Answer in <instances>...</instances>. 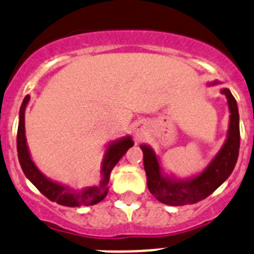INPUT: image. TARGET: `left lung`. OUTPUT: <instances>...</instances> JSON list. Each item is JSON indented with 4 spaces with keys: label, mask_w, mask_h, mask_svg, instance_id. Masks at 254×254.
Segmentation results:
<instances>
[{
    "label": "left lung",
    "mask_w": 254,
    "mask_h": 254,
    "mask_svg": "<svg viewBox=\"0 0 254 254\" xmlns=\"http://www.w3.org/2000/svg\"><path fill=\"white\" fill-rule=\"evenodd\" d=\"M219 84L214 81L211 85ZM227 97L229 108V126L224 143L213 157L208 166L191 178H176L174 174H166L161 166L160 156L148 145H141L143 152V166L147 176V186L156 199L171 206L195 204L205 199L219 188L230 176L238 160L241 133H239L238 106L233 94L228 88L220 89Z\"/></svg>",
    "instance_id": "1"
}]
</instances>
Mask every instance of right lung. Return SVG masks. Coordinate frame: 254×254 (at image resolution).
I'll return each instance as SVG.
<instances>
[{
    "mask_svg": "<svg viewBox=\"0 0 254 254\" xmlns=\"http://www.w3.org/2000/svg\"><path fill=\"white\" fill-rule=\"evenodd\" d=\"M30 97L26 95L21 104L20 115H18V128H17V155L21 169L25 176L34 184L37 190L45 195L49 200L55 201L64 206H88L99 203L106 197L108 192L109 175L113 167L122 159V156L127 152L129 147L133 146L131 136H125L112 141L107 145L101 167V181L92 186H85L83 189H73L71 186L51 180L48 176L41 173L39 167L32 161L30 155L29 146H27L26 136H25V111Z\"/></svg>",
    "mask_w": 254,
    "mask_h": 254,
    "instance_id": "add662e5",
    "label": "right lung"
}]
</instances>
